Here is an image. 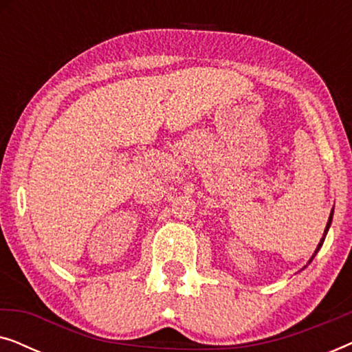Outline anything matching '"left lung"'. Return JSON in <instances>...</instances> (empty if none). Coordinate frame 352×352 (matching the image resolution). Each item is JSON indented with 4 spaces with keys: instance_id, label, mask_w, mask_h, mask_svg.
<instances>
[{
    "instance_id": "1",
    "label": "left lung",
    "mask_w": 352,
    "mask_h": 352,
    "mask_svg": "<svg viewBox=\"0 0 352 352\" xmlns=\"http://www.w3.org/2000/svg\"><path fill=\"white\" fill-rule=\"evenodd\" d=\"M331 216H333V211H331V213H330V218H329V223H327V228H325L324 237H322V239H320V243H319V245H317V248H316V252H314V256H316V253H317V252H319V248L322 247V243H324V240H325V235H327V230H329V228H330V224H331ZM314 256H312V258H314ZM312 258H311V261H312ZM311 261H309V263H311Z\"/></svg>"
}]
</instances>
